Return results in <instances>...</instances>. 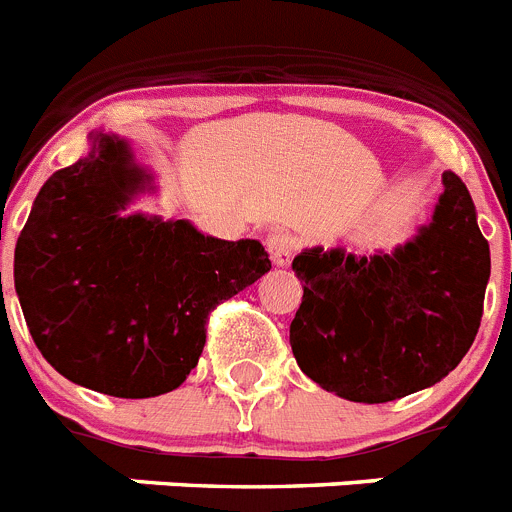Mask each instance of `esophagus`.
<instances>
[{
	"mask_svg": "<svg viewBox=\"0 0 512 512\" xmlns=\"http://www.w3.org/2000/svg\"><path fill=\"white\" fill-rule=\"evenodd\" d=\"M266 251L277 266H290L295 256V238L287 230H272L266 235Z\"/></svg>",
	"mask_w": 512,
	"mask_h": 512,
	"instance_id": "34e87169",
	"label": "esophagus"
}]
</instances>
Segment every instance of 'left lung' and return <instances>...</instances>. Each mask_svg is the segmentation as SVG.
<instances>
[{
	"label": "left lung",
	"instance_id": "left-lung-1",
	"mask_svg": "<svg viewBox=\"0 0 512 512\" xmlns=\"http://www.w3.org/2000/svg\"><path fill=\"white\" fill-rule=\"evenodd\" d=\"M432 222L391 256L303 251L292 272L303 303L292 355L336 396L383 404L443 381L464 360L484 313L489 243L466 183L443 173Z\"/></svg>",
	"mask_w": 512,
	"mask_h": 512
}]
</instances>
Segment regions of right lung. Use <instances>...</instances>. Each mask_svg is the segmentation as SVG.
I'll list each match as a JSON object with an SVG mask.
<instances>
[{
    "label": "right lung",
    "mask_w": 512,
    "mask_h": 512,
    "mask_svg": "<svg viewBox=\"0 0 512 512\" xmlns=\"http://www.w3.org/2000/svg\"><path fill=\"white\" fill-rule=\"evenodd\" d=\"M90 139V155L38 191L15 248L17 298L33 342L64 378L119 399L160 396L196 368L209 313L272 261L259 240L121 217L144 173L119 137Z\"/></svg>",
    "instance_id": "add662e5"
}]
</instances>
